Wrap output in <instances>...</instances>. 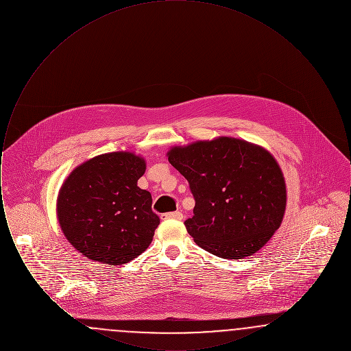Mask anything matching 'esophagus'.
<instances>
[{"instance_id":"esophagus-1","label":"esophagus","mask_w":351,"mask_h":351,"mask_svg":"<svg viewBox=\"0 0 351 351\" xmlns=\"http://www.w3.org/2000/svg\"><path fill=\"white\" fill-rule=\"evenodd\" d=\"M160 218H162V219H168V218H171V219H176V221H180V219H183V213H182V212H171V213H163V215H160Z\"/></svg>"}]
</instances>
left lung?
Listing matches in <instances>:
<instances>
[{
	"label": "left lung",
	"instance_id": "obj_1",
	"mask_svg": "<svg viewBox=\"0 0 351 351\" xmlns=\"http://www.w3.org/2000/svg\"><path fill=\"white\" fill-rule=\"evenodd\" d=\"M168 160L189 183L195 208L184 225L204 250L241 259L262 249L279 229L285 183L262 147L222 136L173 147Z\"/></svg>",
	"mask_w": 351,
	"mask_h": 351
}]
</instances>
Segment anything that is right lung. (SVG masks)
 Segmentation results:
<instances>
[{"label":"right lung","mask_w":351,"mask_h":351,"mask_svg":"<svg viewBox=\"0 0 351 351\" xmlns=\"http://www.w3.org/2000/svg\"><path fill=\"white\" fill-rule=\"evenodd\" d=\"M146 163L132 152L99 155L75 168L58 197V218L69 243L88 259L128 263L150 246L160 219L151 193L136 182Z\"/></svg>","instance_id":"add662e5"}]
</instances>
